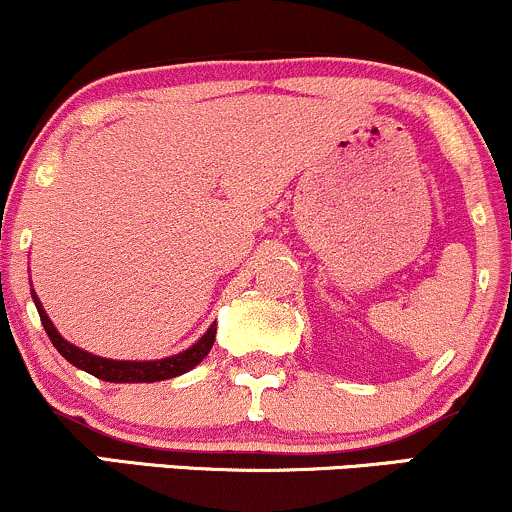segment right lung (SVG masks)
I'll use <instances>...</instances> for the list:
<instances>
[{"mask_svg":"<svg viewBox=\"0 0 512 512\" xmlns=\"http://www.w3.org/2000/svg\"><path fill=\"white\" fill-rule=\"evenodd\" d=\"M33 302H36V309L40 314V321H43V329L48 333V338L53 341V346L60 350V355L65 360H70L74 367L79 370L89 372V375L99 377L103 382H162V380H171V377H179L183 372L193 370L195 365L203 363L205 355L210 353L212 343H215V333L217 326L212 324L208 331L200 336L198 343H193L191 348L183 350V353L169 355V358L162 360H108L101 358V355H91L86 350L72 346L70 341L57 333V329L53 326V321L48 319L45 314L43 304H40L36 292H31Z\"/></svg>","mask_w":512,"mask_h":512,"instance_id":"obj_1","label":"right lung"}]
</instances>
